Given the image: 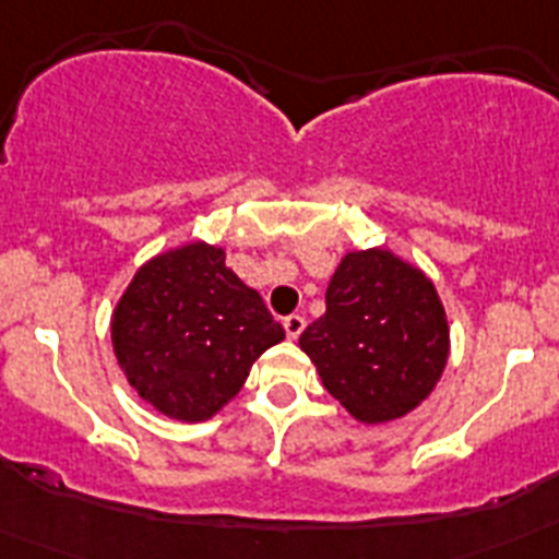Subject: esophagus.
<instances>
[{
	"label": "esophagus",
	"mask_w": 559,
	"mask_h": 559,
	"mask_svg": "<svg viewBox=\"0 0 559 559\" xmlns=\"http://www.w3.org/2000/svg\"><path fill=\"white\" fill-rule=\"evenodd\" d=\"M285 333H288V338H299L305 330V316L302 313H290L285 316V322H283Z\"/></svg>",
	"instance_id": "obj_1"
}]
</instances>
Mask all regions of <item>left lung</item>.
Returning a JSON list of instances; mask_svg holds the SVG:
<instances>
[{
	"label": "left lung",
	"instance_id": "8db88e82",
	"mask_svg": "<svg viewBox=\"0 0 559 559\" xmlns=\"http://www.w3.org/2000/svg\"><path fill=\"white\" fill-rule=\"evenodd\" d=\"M328 310L299 335L324 389L360 423H389L433 392L451 353L433 283L389 249L349 251Z\"/></svg>",
	"mask_w": 559,
	"mask_h": 559
}]
</instances>
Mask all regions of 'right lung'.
Here are the masks:
<instances>
[{"mask_svg":"<svg viewBox=\"0 0 559 559\" xmlns=\"http://www.w3.org/2000/svg\"><path fill=\"white\" fill-rule=\"evenodd\" d=\"M283 338L263 296L210 243L147 260L111 316L114 355L128 383L181 423L218 414L243 389L251 364Z\"/></svg>","mask_w":559,"mask_h":559,"instance_id":"obj_1","label":"right lung"}]
</instances>
